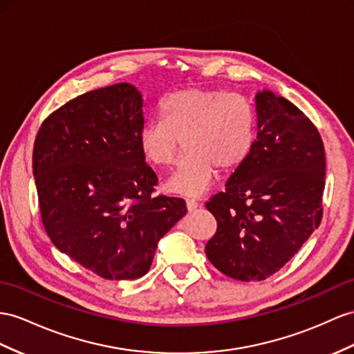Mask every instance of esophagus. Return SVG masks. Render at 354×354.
<instances>
[{"label": "esophagus", "instance_id": "1", "mask_svg": "<svg viewBox=\"0 0 354 354\" xmlns=\"http://www.w3.org/2000/svg\"><path fill=\"white\" fill-rule=\"evenodd\" d=\"M185 203H187V209H188L189 212H192V211H194V209H196V207L198 206V202L196 201V198H187V201H185Z\"/></svg>", "mask_w": 354, "mask_h": 354}]
</instances>
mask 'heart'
Here are the masks:
<instances>
[{
  "label": "heart",
  "mask_w": 354,
  "mask_h": 354,
  "mask_svg": "<svg viewBox=\"0 0 354 354\" xmlns=\"http://www.w3.org/2000/svg\"><path fill=\"white\" fill-rule=\"evenodd\" d=\"M160 118L145 122L138 134L142 157L151 166L174 165L180 140L187 153L167 180L170 192L201 196L214 183L216 169L233 171L254 148L256 112L245 97L223 89L184 88L161 98Z\"/></svg>",
  "instance_id": "obj_1"
}]
</instances>
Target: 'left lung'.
<instances>
[{
	"instance_id": "8db88e82",
	"label": "left lung",
	"mask_w": 354,
	"mask_h": 354,
	"mask_svg": "<svg viewBox=\"0 0 354 354\" xmlns=\"http://www.w3.org/2000/svg\"><path fill=\"white\" fill-rule=\"evenodd\" d=\"M257 139L250 157L206 203L216 232L205 251L234 279L274 275L301 250L323 215L326 158L319 130L272 91L256 94Z\"/></svg>"
}]
</instances>
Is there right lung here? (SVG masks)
<instances>
[{"label": "right lung", "mask_w": 354, "mask_h": 354, "mask_svg": "<svg viewBox=\"0 0 354 354\" xmlns=\"http://www.w3.org/2000/svg\"><path fill=\"white\" fill-rule=\"evenodd\" d=\"M143 98L116 84L89 91L43 121L32 151L41 221L61 252L106 279H136L187 214L184 198L151 197L142 157Z\"/></svg>", "instance_id": "right-lung-1"}]
</instances>
